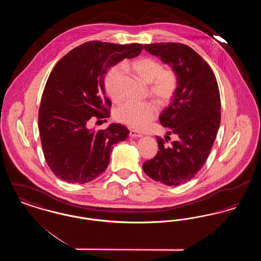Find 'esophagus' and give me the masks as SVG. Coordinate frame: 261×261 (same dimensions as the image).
Instances as JSON below:
<instances>
[{
	"label": "esophagus",
	"mask_w": 261,
	"mask_h": 261,
	"mask_svg": "<svg viewBox=\"0 0 261 261\" xmlns=\"http://www.w3.org/2000/svg\"><path fill=\"white\" fill-rule=\"evenodd\" d=\"M129 136L131 137V138H141L142 135L140 134V133H138L137 131L135 130H130V132H129Z\"/></svg>",
	"instance_id": "obj_1"
}]
</instances>
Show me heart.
<instances>
[{
	"label": "heart",
	"instance_id": "obj_1",
	"mask_svg": "<svg viewBox=\"0 0 261 261\" xmlns=\"http://www.w3.org/2000/svg\"><path fill=\"white\" fill-rule=\"evenodd\" d=\"M123 69H131L147 85L150 96L160 102H166L173 96L177 86V75L171 68H163L161 62L146 57L130 64H123ZM122 70L119 66L112 67L106 77V90L113 100L120 99ZM159 113L155 103L127 101L115 111V119L132 128L143 129L153 120Z\"/></svg>",
	"mask_w": 261,
	"mask_h": 261
}]
</instances>
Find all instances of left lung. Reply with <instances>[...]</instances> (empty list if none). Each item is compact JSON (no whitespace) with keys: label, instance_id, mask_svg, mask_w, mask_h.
Listing matches in <instances>:
<instances>
[{"label":"left lung","instance_id":"left-lung-1","mask_svg":"<svg viewBox=\"0 0 261 261\" xmlns=\"http://www.w3.org/2000/svg\"><path fill=\"white\" fill-rule=\"evenodd\" d=\"M144 50L161 58L177 75V87L160 121L167 135L177 140L169 146L156 138V155L143 163L145 173L167 186H179L194 178L205 163L217 135L221 102L216 78L197 51L180 43L145 45ZM169 136L164 137L165 141Z\"/></svg>","mask_w":261,"mask_h":261}]
</instances>
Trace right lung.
I'll return each mask as SVG.
<instances>
[{
	"label": "right lung",
	"instance_id": "add662e5",
	"mask_svg": "<svg viewBox=\"0 0 261 261\" xmlns=\"http://www.w3.org/2000/svg\"><path fill=\"white\" fill-rule=\"evenodd\" d=\"M142 44L116 45L91 41L67 53L47 80L39 109V132L50 170L62 181L84 184L102 173L113 145L129 130L112 123L93 131L88 120L109 117L111 100L105 96V75L124 59L138 57Z\"/></svg>",
	"mask_w": 261,
	"mask_h": 261
}]
</instances>
